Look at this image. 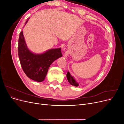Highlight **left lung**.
I'll return each mask as SVG.
<instances>
[{
	"label": "left lung",
	"mask_w": 124,
	"mask_h": 124,
	"mask_svg": "<svg viewBox=\"0 0 124 124\" xmlns=\"http://www.w3.org/2000/svg\"><path fill=\"white\" fill-rule=\"evenodd\" d=\"M67 78L68 80L69 83L72 85H74V86H78L79 85L77 82L74 79V78L71 76L70 73L69 72H67Z\"/></svg>",
	"instance_id": "1"
}]
</instances>
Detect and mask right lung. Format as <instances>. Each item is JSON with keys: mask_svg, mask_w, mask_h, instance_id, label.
Instances as JSON below:
<instances>
[{"mask_svg": "<svg viewBox=\"0 0 124 124\" xmlns=\"http://www.w3.org/2000/svg\"><path fill=\"white\" fill-rule=\"evenodd\" d=\"M18 54L22 68L26 76L37 82L44 80L52 62L62 55L61 48L51 49L41 54L31 53L26 46L23 31L20 32L18 39Z\"/></svg>", "mask_w": 124, "mask_h": 124, "instance_id": "right-lung-1", "label": "right lung"}]
</instances>
